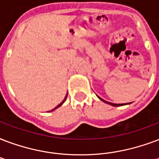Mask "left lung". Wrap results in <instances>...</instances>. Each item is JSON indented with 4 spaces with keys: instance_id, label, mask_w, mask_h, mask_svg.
<instances>
[{
    "instance_id": "left-lung-1",
    "label": "left lung",
    "mask_w": 159,
    "mask_h": 159,
    "mask_svg": "<svg viewBox=\"0 0 159 159\" xmlns=\"http://www.w3.org/2000/svg\"><path fill=\"white\" fill-rule=\"evenodd\" d=\"M98 98L100 99L101 101L104 102H106V103H107V104H110V105H112V106L118 107V106H123V105H124V104H117V103H112V102H106L105 100H103L102 98H100V97H98ZM129 103H131V102H129ZM129 103H127V104H129Z\"/></svg>"
}]
</instances>
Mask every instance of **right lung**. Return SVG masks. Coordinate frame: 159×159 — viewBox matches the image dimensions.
I'll return each instance as SVG.
<instances>
[{
  "mask_svg": "<svg viewBox=\"0 0 159 159\" xmlns=\"http://www.w3.org/2000/svg\"><path fill=\"white\" fill-rule=\"evenodd\" d=\"M66 97H67V94H66V97H65V98H64V100H63V101L61 102V103H60V104H59V105H58V106H57V107H56L55 108H54V109H52V111H53V110H55V109H56V108H57V107H60V106H61V104L63 103L64 102L66 101ZM49 112H50V111H49Z\"/></svg>",
  "mask_w": 159,
  "mask_h": 159,
  "instance_id": "obj_1",
  "label": "right lung"
}]
</instances>
